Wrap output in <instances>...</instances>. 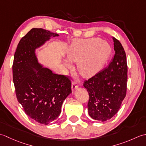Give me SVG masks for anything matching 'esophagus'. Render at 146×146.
<instances>
[{"label":"esophagus","instance_id":"obj_1","mask_svg":"<svg viewBox=\"0 0 146 146\" xmlns=\"http://www.w3.org/2000/svg\"><path fill=\"white\" fill-rule=\"evenodd\" d=\"M79 87V85L77 84V82H73L72 84V91L75 90L76 88H77Z\"/></svg>","mask_w":146,"mask_h":146}]
</instances>
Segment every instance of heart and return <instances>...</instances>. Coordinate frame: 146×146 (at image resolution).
Segmentation results:
<instances>
[{
  "mask_svg": "<svg viewBox=\"0 0 146 146\" xmlns=\"http://www.w3.org/2000/svg\"><path fill=\"white\" fill-rule=\"evenodd\" d=\"M108 42L99 38L76 40L69 46L67 53L68 60L64 61L66 69L72 67L70 62H77V68L83 76L94 75L103 66L110 53Z\"/></svg>",
  "mask_w": 146,
  "mask_h": 146,
  "instance_id": "b5f03b06",
  "label": "heart"
}]
</instances>
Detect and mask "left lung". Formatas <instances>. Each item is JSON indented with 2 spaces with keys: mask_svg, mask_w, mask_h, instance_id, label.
<instances>
[{
  "mask_svg": "<svg viewBox=\"0 0 146 146\" xmlns=\"http://www.w3.org/2000/svg\"><path fill=\"white\" fill-rule=\"evenodd\" d=\"M113 40L115 53L108 67L83 84L89 94V115L99 121H105L117 113L127 93L125 52L120 41L114 37Z\"/></svg>",
  "mask_w": 146,
  "mask_h": 146,
  "instance_id": "obj_1",
  "label": "left lung"
}]
</instances>
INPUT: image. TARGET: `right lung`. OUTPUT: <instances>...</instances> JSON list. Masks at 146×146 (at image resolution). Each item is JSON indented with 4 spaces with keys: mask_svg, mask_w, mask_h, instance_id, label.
<instances>
[{
    "mask_svg": "<svg viewBox=\"0 0 146 146\" xmlns=\"http://www.w3.org/2000/svg\"><path fill=\"white\" fill-rule=\"evenodd\" d=\"M52 36L58 35L42 28L31 29L17 44L13 65L17 101L28 117L44 125L58 118L62 103L72 93L70 79L43 67L36 56L35 50Z\"/></svg>",
    "mask_w": 146,
    "mask_h": 146,
    "instance_id": "add662e5",
    "label": "right lung"
}]
</instances>
